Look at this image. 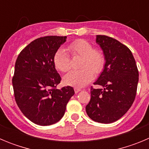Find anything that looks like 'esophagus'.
I'll list each match as a JSON object with an SVG mask.
<instances>
[{
	"label": "esophagus",
	"mask_w": 149,
	"mask_h": 149,
	"mask_svg": "<svg viewBox=\"0 0 149 149\" xmlns=\"http://www.w3.org/2000/svg\"><path fill=\"white\" fill-rule=\"evenodd\" d=\"M74 93H79V92L81 91V88H78V87H74Z\"/></svg>",
	"instance_id": "1"
}]
</instances>
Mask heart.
<instances>
[{"instance_id": "b5f03b06", "label": "heart", "mask_w": 149, "mask_h": 149, "mask_svg": "<svg viewBox=\"0 0 149 149\" xmlns=\"http://www.w3.org/2000/svg\"><path fill=\"white\" fill-rule=\"evenodd\" d=\"M72 56H81L79 67L81 68L74 70L63 77L64 84L68 86L81 87L90 82L95 74L103 71L106 63L104 53L100 48H93L89 41L79 39L72 42L68 46ZM54 64L57 70L66 72L70 69V56L64 48L56 50L54 55Z\"/></svg>"}]
</instances>
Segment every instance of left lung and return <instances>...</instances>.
<instances>
[{
    "label": "left lung",
    "instance_id": "8db88e82",
    "mask_svg": "<svg viewBox=\"0 0 149 149\" xmlns=\"http://www.w3.org/2000/svg\"><path fill=\"white\" fill-rule=\"evenodd\" d=\"M96 42L104 53V68L91 86V99L86 111L91 119L100 123L116 122L123 116L134 103L139 81L136 61L127 46L113 38L98 35Z\"/></svg>",
    "mask_w": 149,
    "mask_h": 149
}]
</instances>
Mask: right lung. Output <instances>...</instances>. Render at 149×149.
I'll list each match as a JSON object with an SVG mask.
<instances>
[{
	"label": "right lung",
	"mask_w": 149,
	"mask_h": 149,
	"mask_svg": "<svg viewBox=\"0 0 149 149\" xmlns=\"http://www.w3.org/2000/svg\"><path fill=\"white\" fill-rule=\"evenodd\" d=\"M67 36H48L35 39L18 54L13 86L16 104L29 120L51 125L63 118L73 87L56 89L61 77L54 64V55Z\"/></svg>",
	"instance_id": "1"
}]
</instances>
